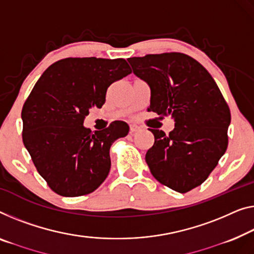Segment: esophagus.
Returning a JSON list of instances; mask_svg holds the SVG:
<instances>
[{
  "label": "esophagus",
  "mask_w": 254,
  "mask_h": 254,
  "mask_svg": "<svg viewBox=\"0 0 254 254\" xmlns=\"http://www.w3.org/2000/svg\"><path fill=\"white\" fill-rule=\"evenodd\" d=\"M139 128H140V127L135 126V124H130V131H131V132H135V131H138Z\"/></svg>",
  "instance_id": "obj_1"
}]
</instances>
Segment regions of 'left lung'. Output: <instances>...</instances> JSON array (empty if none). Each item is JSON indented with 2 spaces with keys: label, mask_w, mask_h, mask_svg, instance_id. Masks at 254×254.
<instances>
[{
  "label": "left lung",
  "mask_w": 254,
  "mask_h": 254,
  "mask_svg": "<svg viewBox=\"0 0 254 254\" xmlns=\"http://www.w3.org/2000/svg\"><path fill=\"white\" fill-rule=\"evenodd\" d=\"M133 74L148 84V111L171 116L175 128H157L146 153L151 175L178 192L206 180L228 146L230 111L217 83L198 62L179 52L127 59Z\"/></svg>",
  "instance_id": "left-lung-1"
}]
</instances>
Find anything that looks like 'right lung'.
<instances>
[{
    "mask_svg": "<svg viewBox=\"0 0 254 254\" xmlns=\"http://www.w3.org/2000/svg\"><path fill=\"white\" fill-rule=\"evenodd\" d=\"M130 73L124 59L67 58L48 67L34 86L21 112L22 141L57 194H89L107 178L109 149L127 134V123L94 132L83 123L91 108L103 107L108 86Z\"/></svg>",
    "mask_w": 254,
    "mask_h": 254,
    "instance_id": "add662e5",
    "label": "right lung"
}]
</instances>
